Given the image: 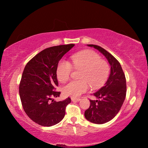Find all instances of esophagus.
Segmentation results:
<instances>
[{
	"instance_id": "34e87169",
	"label": "esophagus",
	"mask_w": 148,
	"mask_h": 148,
	"mask_svg": "<svg viewBox=\"0 0 148 148\" xmlns=\"http://www.w3.org/2000/svg\"><path fill=\"white\" fill-rule=\"evenodd\" d=\"M71 100H72V101H73V102H79V101H81V99L74 98V97H72V98H71Z\"/></svg>"
}]
</instances>
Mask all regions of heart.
Instances as JSON below:
<instances>
[{
    "instance_id": "obj_1",
    "label": "heart",
    "mask_w": 148,
    "mask_h": 148,
    "mask_svg": "<svg viewBox=\"0 0 148 148\" xmlns=\"http://www.w3.org/2000/svg\"><path fill=\"white\" fill-rule=\"evenodd\" d=\"M73 67L82 71L79 81H72L64 86L62 92L66 96L77 97L88 89L89 84L92 88H97L103 84L109 74L107 62L100 58L98 54L90 50H86L71 57ZM72 72L70 62L62 60L57 67V77L59 82H65L69 79Z\"/></svg>"
}]
</instances>
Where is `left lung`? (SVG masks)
<instances>
[{
  "label": "left lung",
  "instance_id": "8db88e82",
  "mask_svg": "<svg viewBox=\"0 0 148 148\" xmlns=\"http://www.w3.org/2000/svg\"><path fill=\"white\" fill-rule=\"evenodd\" d=\"M101 52L111 66L104 86L92 95L97 100H89L90 106L85 112L87 120L95 124H103L112 120L121 109L126 97V79L118 61L106 50L97 45L87 44Z\"/></svg>",
  "mask_w": 148,
  "mask_h": 148
}]
</instances>
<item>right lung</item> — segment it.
I'll return each instance as SVG.
<instances>
[{"instance_id": "right-lung-1", "label": "right lung", "mask_w": 148, "mask_h": 148, "mask_svg": "<svg viewBox=\"0 0 148 148\" xmlns=\"http://www.w3.org/2000/svg\"><path fill=\"white\" fill-rule=\"evenodd\" d=\"M74 44L60 45L44 49L27 62L19 84V96L24 111L37 124L51 127L64 118L71 98L54 101L61 92L58 86L57 67L60 60Z\"/></svg>"}]
</instances>
